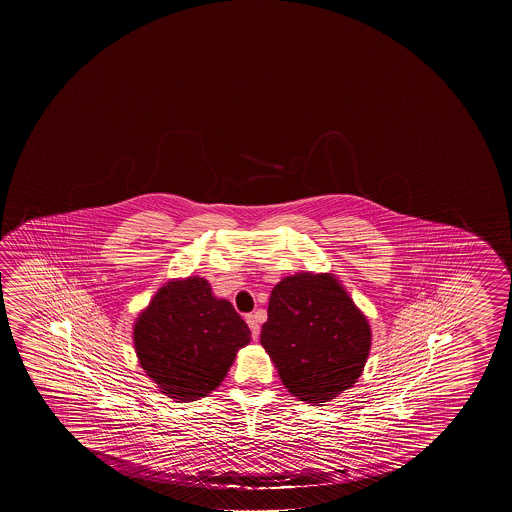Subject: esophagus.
Returning a JSON list of instances; mask_svg holds the SVG:
<instances>
[{
    "label": "esophagus",
    "instance_id": "esophagus-1",
    "mask_svg": "<svg viewBox=\"0 0 512 512\" xmlns=\"http://www.w3.org/2000/svg\"><path fill=\"white\" fill-rule=\"evenodd\" d=\"M246 323H248V327L252 328L253 339L257 341L260 334L259 316L257 314H248L246 316Z\"/></svg>",
    "mask_w": 512,
    "mask_h": 512
}]
</instances>
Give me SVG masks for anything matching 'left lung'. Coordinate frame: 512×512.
<instances>
[{
	"mask_svg": "<svg viewBox=\"0 0 512 512\" xmlns=\"http://www.w3.org/2000/svg\"><path fill=\"white\" fill-rule=\"evenodd\" d=\"M260 344L289 393L323 405L361 377L371 328L332 273L305 271L273 287Z\"/></svg>",
	"mask_w": 512,
	"mask_h": 512,
	"instance_id": "left-lung-1",
	"label": "left lung"
}]
</instances>
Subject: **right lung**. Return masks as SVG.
<instances>
[{"instance_id":"right-lung-1","label":"right lung","mask_w":512,"mask_h":512,"mask_svg":"<svg viewBox=\"0 0 512 512\" xmlns=\"http://www.w3.org/2000/svg\"><path fill=\"white\" fill-rule=\"evenodd\" d=\"M252 332L234 305L202 277L169 280L139 312L135 353L144 373L175 402H196L221 386Z\"/></svg>"}]
</instances>
